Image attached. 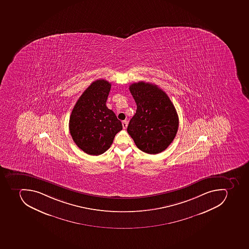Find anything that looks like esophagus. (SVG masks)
Here are the masks:
<instances>
[{
	"label": "esophagus",
	"mask_w": 249,
	"mask_h": 249,
	"mask_svg": "<svg viewBox=\"0 0 249 249\" xmlns=\"http://www.w3.org/2000/svg\"><path fill=\"white\" fill-rule=\"evenodd\" d=\"M123 127H124V129H126V127H127L128 125V121H126V120H124V121H123Z\"/></svg>",
	"instance_id": "obj_1"
}]
</instances>
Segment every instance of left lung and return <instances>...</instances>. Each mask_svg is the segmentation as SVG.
I'll return each instance as SVG.
<instances>
[{
	"label": "left lung",
	"instance_id": "left-lung-1",
	"mask_svg": "<svg viewBox=\"0 0 249 249\" xmlns=\"http://www.w3.org/2000/svg\"><path fill=\"white\" fill-rule=\"evenodd\" d=\"M137 111L127 132L135 144L145 153L165 151L173 142L179 126L177 110L167 94L157 86L143 81L129 86Z\"/></svg>",
	"mask_w": 249,
	"mask_h": 249
}]
</instances>
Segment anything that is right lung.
I'll return each instance as SVG.
<instances>
[{
    "mask_svg": "<svg viewBox=\"0 0 249 249\" xmlns=\"http://www.w3.org/2000/svg\"><path fill=\"white\" fill-rule=\"evenodd\" d=\"M111 84L97 80L86 89L74 106L70 119L73 142L90 155L106 152L118 132L123 129L120 120L106 106Z\"/></svg>",
    "mask_w": 249,
    "mask_h": 249,
    "instance_id": "1",
    "label": "right lung"
}]
</instances>
